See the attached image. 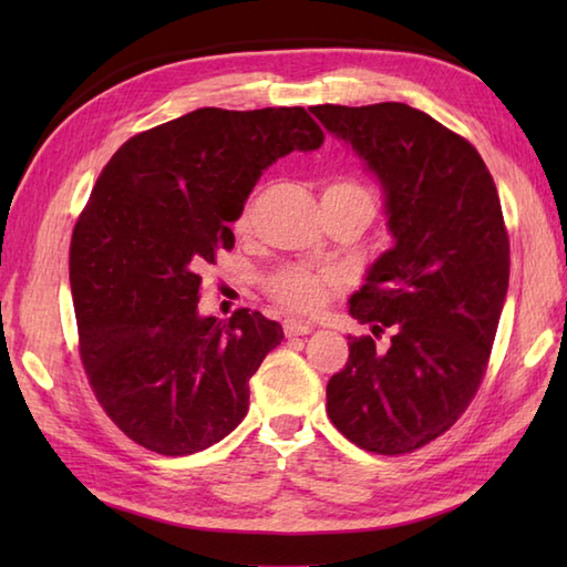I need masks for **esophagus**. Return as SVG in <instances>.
<instances>
[{
  "mask_svg": "<svg viewBox=\"0 0 567 567\" xmlns=\"http://www.w3.org/2000/svg\"><path fill=\"white\" fill-rule=\"evenodd\" d=\"M311 329V323H307V321H295V319H285L282 321V331H285V336L287 339H292V336H307Z\"/></svg>",
  "mask_w": 567,
  "mask_h": 567,
  "instance_id": "1",
  "label": "esophagus"
}]
</instances>
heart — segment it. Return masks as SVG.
Wrapping results in <instances>:
<instances>
[{
  "mask_svg": "<svg viewBox=\"0 0 567 567\" xmlns=\"http://www.w3.org/2000/svg\"><path fill=\"white\" fill-rule=\"evenodd\" d=\"M321 202H353L365 209L372 219L378 209L375 195L365 187L355 183L351 177H336L329 179L321 187ZM252 224V197L246 199L240 207L234 228L238 234H248ZM341 287V275L327 270V268H311V265H285V268L270 272L265 277V292L275 299L277 305L285 307L295 315H315L323 305L329 302L331 292Z\"/></svg>",
  "mask_w": 567,
  "mask_h": 567,
  "instance_id": "heart-1",
  "label": "heart"
}]
</instances>
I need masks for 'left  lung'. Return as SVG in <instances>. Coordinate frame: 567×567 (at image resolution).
Wrapping results in <instances>:
<instances>
[{"instance_id": "left-lung-1", "label": "left lung", "mask_w": 567, "mask_h": 567, "mask_svg": "<svg viewBox=\"0 0 567 567\" xmlns=\"http://www.w3.org/2000/svg\"><path fill=\"white\" fill-rule=\"evenodd\" d=\"M311 112L380 177L396 238L351 297V315L372 333L348 336L327 412L358 449L414 453L465 414L487 372L509 287L495 179L473 143L409 104Z\"/></svg>"}]
</instances>
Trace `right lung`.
<instances>
[{"label": "right lung", "instance_id": "right-lung-1", "mask_svg": "<svg viewBox=\"0 0 567 567\" xmlns=\"http://www.w3.org/2000/svg\"><path fill=\"white\" fill-rule=\"evenodd\" d=\"M321 143L302 106H204L104 165L70 238L78 348L106 416L143 449L189 455L244 421L248 380L282 327L248 309L199 317L202 270L234 248L231 221L265 167Z\"/></svg>", "mask_w": 567, "mask_h": 567}]
</instances>
